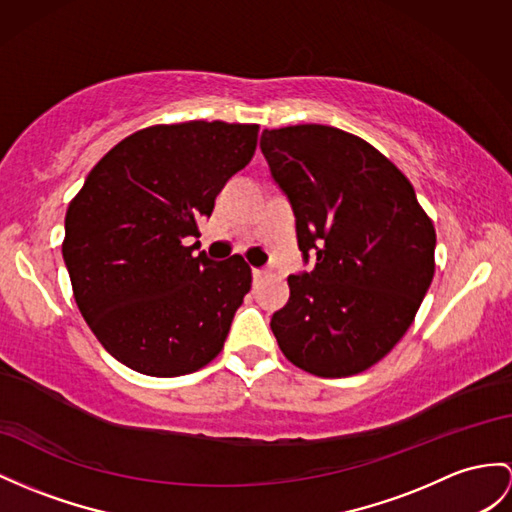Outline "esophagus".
Segmentation results:
<instances>
[{"instance_id": "1", "label": "esophagus", "mask_w": 512, "mask_h": 512, "mask_svg": "<svg viewBox=\"0 0 512 512\" xmlns=\"http://www.w3.org/2000/svg\"><path fill=\"white\" fill-rule=\"evenodd\" d=\"M267 273H269L267 269H254V271H252V276H254V282H258V280H263V278L267 276Z\"/></svg>"}]
</instances>
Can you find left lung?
<instances>
[{"label":"left lung","mask_w":512,"mask_h":512,"mask_svg":"<svg viewBox=\"0 0 512 512\" xmlns=\"http://www.w3.org/2000/svg\"><path fill=\"white\" fill-rule=\"evenodd\" d=\"M260 149L293 206L299 249L317 258L289 276L271 330L295 367L354 376L415 321L434 276L432 219L404 173L360 136L304 123L265 130Z\"/></svg>","instance_id":"left-lung-1"}]
</instances>
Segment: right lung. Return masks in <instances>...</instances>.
<instances>
[{"mask_svg": "<svg viewBox=\"0 0 512 512\" xmlns=\"http://www.w3.org/2000/svg\"><path fill=\"white\" fill-rule=\"evenodd\" d=\"M256 143V123L149 126L112 147L71 199L62 258L73 297L119 363L176 378L223 350L252 269L241 256H195L186 239Z\"/></svg>", "mask_w": 512, "mask_h": 512, "instance_id": "right-lung-1", "label": "right lung"}]
</instances>
